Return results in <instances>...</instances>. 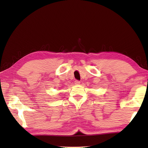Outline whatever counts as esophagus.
<instances>
[{
  "instance_id": "esophagus-1",
  "label": "esophagus",
  "mask_w": 148,
  "mask_h": 148,
  "mask_svg": "<svg viewBox=\"0 0 148 148\" xmlns=\"http://www.w3.org/2000/svg\"><path fill=\"white\" fill-rule=\"evenodd\" d=\"M74 84H75V85H79L80 82L78 81V80H76V81L74 82Z\"/></svg>"
}]
</instances>
